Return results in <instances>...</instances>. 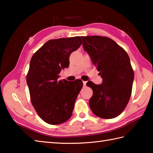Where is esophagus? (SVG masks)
<instances>
[{"instance_id": "obj_1", "label": "esophagus", "mask_w": 153, "mask_h": 153, "mask_svg": "<svg viewBox=\"0 0 153 153\" xmlns=\"http://www.w3.org/2000/svg\"><path fill=\"white\" fill-rule=\"evenodd\" d=\"M83 86H86L87 82H83Z\"/></svg>"}]
</instances>
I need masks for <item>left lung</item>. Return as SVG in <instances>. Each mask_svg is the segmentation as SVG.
I'll return each mask as SVG.
<instances>
[{"mask_svg": "<svg viewBox=\"0 0 153 153\" xmlns=\"http://www.w3.org/2000/svg\"><path fill=\"white\" fill-rule=\"evenodd\" d=\"M84 50L102 78L100 85L88 82L93 90L89 106L101 118H116L125 109L130 99L134 72L126 51L106 37H82Z\"/></svg>", "mask_w": 153, "mask_h": 153, "instance_id": "1", "label": "left lung"}]
</instances>
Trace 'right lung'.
<instances>
[{"instance_id":"add662e5","label":"right lung","mask_w":153,"mask_h":153,"mask_svg":"<svg viewBox=\"0 0 153 153\" xmlns=\"http://www.w3.org/2000/svg\"><path fill=\"white\" fill-rule=\"evenodd\" d=\"M82 44L79 36L51 39L31 58L26 77L31 102L37 114L48 124L62 123L72 114L82 81L68 82L58 78L61 70L69 66L71 53Z\"/></svg>"}]
</instances>
